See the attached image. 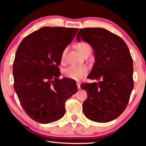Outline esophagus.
Segmentation results:
<instances>
[{
	"label": "esophagus",
	"instance_id": "1",
	"mask_svg": "<svg viewBox=\"0 0 146 146\" xmlns=\"http://www.w3.org/2000/svg\"><path fill=\"white\" fill-rule=\"evenodd\" d=\"M76 84H77V86H78V90H80L81 89V88H80V83L77 82Z\"/></svg>",
	"mask_w": 146,
	"mask_h": 146
}]
</instances>
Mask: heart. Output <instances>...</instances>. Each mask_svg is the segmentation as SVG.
Segmentation results:
<instances>
[{
  "label": "heart",
  "mask_w": 146,
  "mask_h": 146,
  "mask_svg": "<svg viewBox=\"0 0 146 146\" xmlns=\"http://www.w3.org/2000/svg\"><path fill=\"white\" fill-rule=\"evenodd\" d=\"M78 50L79 52L83 55L88 50L91 48L90 46L88 43L81 42L78 45ZM67 48H65L61 54V60L63 61L66 54ZM88 72V68L86 66H70L64 70V75L68 78L74 80H81Z\"/></svg>",
  "instance_id": "1"
}]
</instances>
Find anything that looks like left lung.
I'll list each match as a JSON object with an SVG mask.
<instances>
[{"instance_id":"left-lung-1","label":"left lung","mask_w":146,"mask_h":146,"mask_svg":"<svg viewBox=\"0 0 146 146\" xmlns=\"http://www.w3.org/2000/svg\"><path fill=\"white\" fill-rule=\"evenodd\" d=\"M76 39L93 48L96 62L88 78L98 81L80 86L88 94L83 112L92 121L108 122L125 110L133 88L129 48L122 38L102 28L80 29Z\"/></svg>"}]
</instances>
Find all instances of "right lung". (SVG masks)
<instances>
[{
    "mask_svg": "<svg viewBox=\"0 0 146 146\" xmlns=\"http://www.w3.org/2000/svg\"><path fill=\"white\" fill-rule=\"evenodd\" d=\"M78 29L44 27L20 44L13 63L14 88L27 115L41 123L58 120L65 102L77 92L74 81L59 79L61 54Z\"/></svg>",
    "mask_w": 146,
    "mask_h": 146,
    "instance_id": "right-lung-1",
    "label": "right lung"
}]
</instances>
